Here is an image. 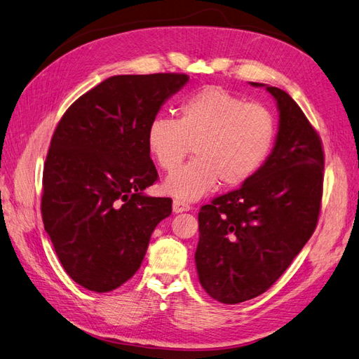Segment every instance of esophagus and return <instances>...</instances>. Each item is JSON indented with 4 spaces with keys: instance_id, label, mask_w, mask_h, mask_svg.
I'll list each match as a JSON object with an SVG mask.
<instances>
[{
    "instance_id": "obj_1",
    "label": "esophagus",
    "mask_w": 359,
    "mask_h": 359,
    "mask_svg": "<svg viewBox=\"0 0 359 359\" xmlns=\"http://www.w3.org/2000/svg\"><path fill=\"white\" fill-rule=\"evenodd\" d=\"M173 212H182V211H189L191 208V205L186 201H181V199H173Z\"/></svg>"
}]
</instances>
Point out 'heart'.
Here are the masks:
<instances>
[{
	"instance_id": "1",
	"label": "heart",
	"mask_w": 359,
	"mask_h": 359,
	"mask_svg": "<svg viewBox=\"0 0 359 359\" xmlns=\"http://www.w3.org/2000/svg\"><path fill=\"white\" fill-rule=\"evenodd\" d=\"M276 137L266 105L245 102L220 86H207L184 100L177 121L157 116L148 125V149L158 166L173 172L191 151L197 157L164 182L170 195L198 199L222 186L236 187L263 166Z\"/></svg>"
}]
</instances>
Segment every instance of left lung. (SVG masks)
<instances>
[{
	"mask_svg": "<svg viewBox=\"0 0 359 359\" xmlns=\"http://www.w3.org/2000/svg\"><path fill=\"white\" fill-rule=\"evenodd\" d=\"M266 89L279 109L272 154L243 186L202 205L198 216L199 283L222 304L267 292L313 236L322 208L320 135L287 92Z\"/></svg>",
	"mask_w": 359,
	"mask_h": 359,
	"instance_id": "8db88e82",
	"label": "left lung"
}]
</instances>
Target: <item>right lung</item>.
<instances>
[{
  "instance_id": "add662e5",
  "label": "right lung",
  "mask_w": 359,
  "mask_h": 359,
  "mask_svg": "<svg viewBox=\"0 0 359 359\" xmlns=\"http://www.w3.org/2000/svg\"><path fill=\"white\" fill-rule=\"evenodd\" d=\"M186 74L114 75L81 95L54 130L42 177L45 231L66 273L96 293L137 272L170 198L144 196L158 180L147 133Z\"/></svg>"
}]
</instances>
